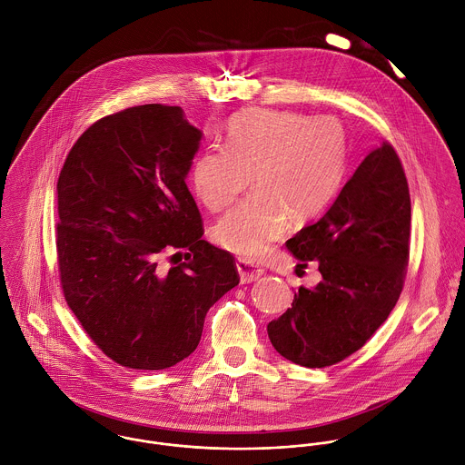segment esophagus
<instances>
[{"instance_id":"1","label":"esophagus","mask_w":465,"mask_h":465,"mask_svg":"<svg viewBox=\"0 0 465 465\" xmlns=\"http://www.w3.org/2000/svg\"><path fill=\"white\" fill-rule=\"evenodd\" d=\"M236 268H238L242 284L254 282V281H258V279L265 273V270H263L262 266L254 265L252 262H249V260H245V258H240V260L236 262Z\"/></svg>"}]
</instances>
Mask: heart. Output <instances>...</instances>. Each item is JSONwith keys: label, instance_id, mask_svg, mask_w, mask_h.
I'll return each mask as SVG.
<instances>
[{"label": "heart", "instance_id": "1", "mask_svg": "<svg viewBox=\"0 0 465 465\" xmlns=\"http://www.w3.org/2000/svg\"><path fill=\"white\" fill-rule=\"evenodd\" d=\"M345 172V133L334 118L247 109L234 116L225 148L202 152L192 184L213 213L227 209L252 177L254 193L214 227V242L234 254L262 258L288 229L304 225L334 199Z\"/></svg>", "mask_w": 465, "mask_h": 465}]
</instances>
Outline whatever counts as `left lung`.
Segmentation results:
<instances>
[{
  "label": "left lung",
  "mask_w": 465,
  "mask_h": 465,
  "mask_svg": "<svg viewBox=\"0 0 465 465\" xmlns=\"http://www.w3.org/2000/svg\"><path fill=\"white\" fill-rule=\"evenodd\" d=\"M410 192L391 143L372 150L345 183L328 213L286 242L302 263H319L322 279L301 286L279 319L266 326L275 351L310 367L351 356L389 319L410 254Z\"/></svg>",
  "instance_id": "1"
}]
</instances>
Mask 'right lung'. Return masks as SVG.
I'll list each match as a JSON object with an SVG mask.
<instances>
[{"label": "right lung", "instance_id": "add662e5", "mask_svg": "<svg viewBox=\"0 0 465 465\" xmlns=\"http://www.w3.org/2000/svg\"><path fill=\"white\" fill-rule=\"evenodd\" d=\"M200 139L181 107H129L82 134L59 175L67 306L127 369L161 371L188 358L209 308L240 282L234 258L202 238L186 186ZM164 253L185 262L164 269Z\"/></svg>", "mask_w": 465, "mask_h": 465}]
</instances>
